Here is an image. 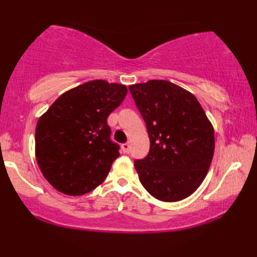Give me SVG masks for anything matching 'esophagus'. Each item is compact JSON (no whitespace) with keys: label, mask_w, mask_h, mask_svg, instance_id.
Segmentation results:
<instances>
[{"label":"esophagus","mask_w":257,"mask_h":257,"mask_svg":"<svg viewBox=\"0 0 257 257\" xmlns=\"http://www.w3.org/2000/svg\"><path fill=\"white\" fill-rule=\"evenodd\" d=\"M130 150V143H123L122 144V151H123L124 154H128Z\"/></svg>","instance_id":"esophagus-1"}]
</instances>
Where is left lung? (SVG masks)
I'll return each mask as SVG.
<instances>
[{"mask_svg": "<svg viewBox=\"0 0 257 257\" xmlns=\"http://www.w3.org/2000/svg\"><path fill=\"white\" fill-rule=\"evenodd\" d=\"M147 124L149 154L135 161L140 182L154 198L175 202L204 182L214 155V129L192 93L166 80L129 86Z\"/></svg>", "mask_w": 257, "mask_h": 257, "instance_id": "left-lung-1", "label": "left lung"}]
</instances>
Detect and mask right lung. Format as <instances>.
Returning a JSON list of instances; mask_svg holds the SVG:
<instances>
[{"mask_svg":"<svg viewBox=\"0 0 257 257\" xmlns=\"http://www.w3.org/2000/svg\"><path fill=\"white\" fill-rule=\"evenodd\" d=\"M127 86L92 80L65 92L38 118L36 160L59 192L82 196L106 179L120 156L107 117L127 95Z\"/></svg>","mask_w":257,"mask_h":257,"instance_id":"add662e5","label":"right lung"}]
</instances>
